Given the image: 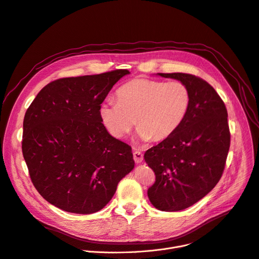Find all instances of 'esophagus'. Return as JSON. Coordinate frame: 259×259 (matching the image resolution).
<instances>
[{"mask_svg": "<svg viewBox=\"0 0 259 259\" xmlns=\"http://www.w3.org/2000/svg\"><path fill=\"white\" fill-rule=\"evenodd\" d=\"M133 158H134V161L136 163H140V162H143V160H144V155H143L142 152L136 150V151L133 152Z\"/></svg>", "mask_w": 259, "mask_h": 259, "instance_id": "34e87169", "label": "esophagus"}]
</instances>
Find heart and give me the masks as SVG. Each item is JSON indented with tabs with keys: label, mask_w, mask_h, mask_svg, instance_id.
I'll use <instances>...</instances> for the list:
<instances>
[{
	"label": "heart",
	"mask_w": 259,
	"mask_h": 259,
	"mask_svg": "<svg viewBox=\"0 0 259 259\" xmlns=\"http://www.w3.org/2000/svg\"><path fill=\"white\" fill-rule=\"evenodd\" d=\"M116 99L104 101L99 108L101 121L113 137L128 134L136 120L140 138L160 142L172 135L184 122L191 94L178 80L137 78L117 89Z\"/></svg>",
	"instance_id": "b5f03b06"
}]
</instances>
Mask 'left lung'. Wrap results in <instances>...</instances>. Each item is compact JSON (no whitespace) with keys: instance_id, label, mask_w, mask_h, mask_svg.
<instances>
[{"instance_id":"obj_1","label":"left lung","mask_w":259,"mask_h":259,"mask_svg":"<svg viewBox=\"0 0 259 259\" xmlns=\"http://www.w3.org/2000/svg\"><path fill=\"white\" fill-rule=\"evenodd\" d=\"M185 83L191 104L179 129L145 153L156 175L149 188L151 203L164 211L187 208L220 181L230 146L227 109L215 89L188 73H158Z\"/></svg>"}]
</instances>
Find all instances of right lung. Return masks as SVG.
Listing matches in <instances>:
<instances>
[{
    "label": "right lung",
    "instance_id": "obj_1",
    "mask_svg": "<svg viewBox=\"0 0 259 259\" xmlns=\"http://www.w3.org/2000/svg\"><path fill=\"white\" fill-rule=\"evenodd\" d=\"M127 69L46 84L23 119L22 155L40 195L75 214L103 208L134 168L132 149L112 137L99 108Z\"/></svg>",
    "mask_w": 259,
    "mask_h": 259
}]
</instances>
